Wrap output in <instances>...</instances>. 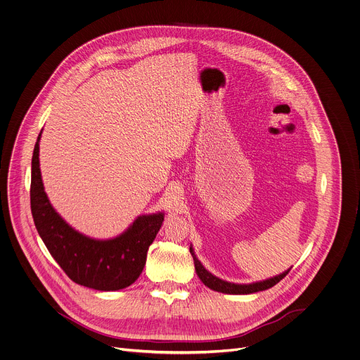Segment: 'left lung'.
<instances>
[{"label":"left lung","mask_w":360,"mask_h":360,"mask_svg":"<svg viewBox=\"0 0 360 360\" xmlns=\"http://www.w3.org/2000/svg\"><path fill=\"white\" fill-rule=\"evenodd\" d=\"M192 257H193V263H195V270H196V274L198 277L200 278V281L209 287L210 290L213 291H217V292H223V294H236V295H242V294H253V292H259V291H264V290H269L271 287H274L277 283H280L288 273L291 269H288L287 271L276 276V277H271V278H267V280H263V281H259V283H252V284H234V283H229V281H224V280H220L217 277H214L212 273H209L203 266L202 263L198 260L192 246L189 249Z\"/></svg>","instance_id":"obj_1"}]
</instances>
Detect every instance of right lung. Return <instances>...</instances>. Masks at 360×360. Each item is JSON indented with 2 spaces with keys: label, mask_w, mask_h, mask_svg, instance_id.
Listing matches in <instances>:
<instances>
[{
  "label": "right lung",
  "mask_w": 360,
  "mask_h": 360,
  "mask_svg": "<svg viewBox=\"0 0 360 360\" xmlns=\"http://www.w3.org/2000/svg\"><path fill=\"white\" fill-rule=\"evenodd\" d=\"M38 136L31 174V210L51 256L76 284L98 291L131 285L143 273L147 252L164 221V213L139 216L120 236L96 240L69 226L51 205L42 184Z\"/></svg>",
  "instance_id": "obj_1"
}]
</instances>
